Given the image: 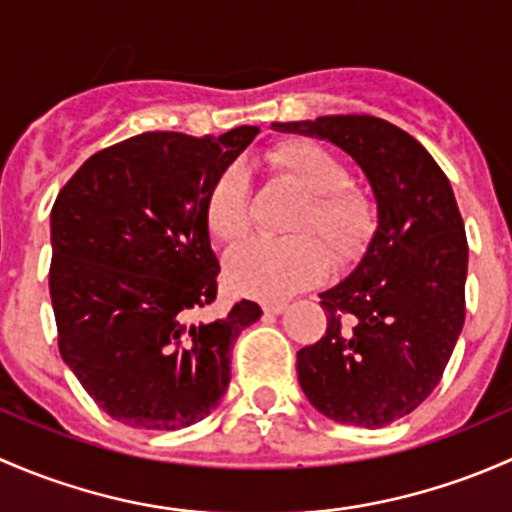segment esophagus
Returning <instances> with one entry per match:
<instances>
[{"mask_svg": "<svg viewBox=\"0 0 512 512\" xmlns=\"http://www.w3.org/2000/svg\"><path fill=\"white\" fill-rule=\"evenodd\" d=\"M286 308V303H263V313L266 315H281Z\"/></svg>", "mask_w": 512, "mask_h": 512, "instance_id": "1", "label": "esophagus"}]
</instances>
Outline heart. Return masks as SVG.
Wrapping results in <instances>:
<instances>
[{
	"mask_svg": "<svg viewBox=\"0 0 512 512\" xmlns=\"http://www.w3.org/2000/svg\"><path fill=\"white\" fill-rule=\"evenodd\" d=\"M268 172L291 184L303 197L295 207L286 239H254L226 256V281L236 293L258 300H283L313 286L333 261H347L360 251L372 226V207L360 192L347 189V172L330 150L308 140L283 142L266 155ZM209 231L234 244L249 229V179L239 165H229L214 179L204 204ZM308 233H315L324 250Z\"/></svg>",
	"mask_w": 512,
	"mask_h": 512,
	"instance_id": "1",
	"label": "heart"
}]
</instances>
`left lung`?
Masks as SVG:
<instances>
[{"label":"left lung","instance_id":"obj_1","mask_svg":"<svg viewBox=\"0 0 512 512\" xmlns=\"http://www.w3.org/2000/svg\"><path fill=\"white\" fill-rule=\"evenodd\" d=\"M273 130L333 142L370 182L372 239L350 276L320 293L328 330L295 367L320 414L382 429L434 392L466 318L468 244L451 182L412 135L372 115Z\"/></svg>","mask_w":512,"mask_h":512}]
</instances>
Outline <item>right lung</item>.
I'll return each mask as SVG.
<instances>
[{"label":"right lung","instance_id":"obj_1","mask_svg":"<svg viewBox=\"0 0 512 512\" xmlns=\"http://www.w3.org/2000/svg\"><path fill=\"white\" fill-rule=\"evenodd\" d=\"M258 135L142 133L96 152L51 209L59 350L105 414L133 429L202 421L231 379V345L261 318L241 300L214 323L219 261L204 214L221 170Z\"/></svg>","mask_w":512,"mask_h":512}]
</instances>
